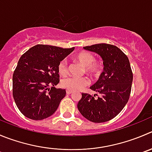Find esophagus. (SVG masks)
<instances>
[{
	"instance_id": "34e87169",
	"label": "esophagus",
	"mask_w": 152,
	"mask_h": 152,
	"mask_svg": "<svg viewBox=\"0 0 152 152\" xmlns=\"http://www.w3.org/2000/svg\"><path fill=\"white\" fill-rule=\"evenodd\" d=\"M72 92H73V91L70 90V89H67V90H66V93H67L68 95H70V94H72Z\"/></svg>"
}]
</instances>
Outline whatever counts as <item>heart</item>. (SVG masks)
I'll return each mask as SVG.
<instances>
[{"mask_svg":"<svg viewBox=\"0 0 152 152\" xmlns=\"http://www.w3.org/2000/svg\"><path fill=\"white\" fill-rule=\"evenodd\" d=\"M74 60L83 66L84 71L86 74L90 75H98L101 72V63L95 60V57L90 52L83 51L79 52L74 57ZM58 72L62 76H65L68 72L67 63L66 60H62L58 65ZM89 83V80L86 77H68L63 79L61 85L63 87L70 90H80Z\"/></svg>","mask_w":152,"mask_h":152,"instance_id":"heart-1","label":"heart"}]
</instances>
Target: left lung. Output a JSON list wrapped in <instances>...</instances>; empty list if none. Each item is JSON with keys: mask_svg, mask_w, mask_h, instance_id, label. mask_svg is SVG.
<instances>
[{"mask_svg": "<svg viewBox=\"0 0 152 152\" xmlns=\"http://www.w3.org/2000/svg\"><path fill=\"white\" fill-rule=\"evenodd\" d=\"M83 49L95 52L102 57L104 71L98 81L90 86L101 96L95 98V95L82 93L77 108L90 122H107L122 111L129 99L133 81L129 60L113 45L102 43L86 46Z\"/></svg>", "mask_w": 152, "mask_h": 152, "instance_id": "8db88e82", "label": "left lung"}]
</instances>
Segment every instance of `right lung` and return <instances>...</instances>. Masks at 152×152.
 Here are the masks:
<instances>
[{"label": "right lung", "mask_w": 152, "mask_h": 152, "mask_svg": "<svg viewBox=\"0 0 152 152\" xmlns=\"http://www.w3.org/2000/svg\"><path fill=\"white\" fill-rule=\"evenodd\" d=\"M74 49L37 45L20 57L12 76V95L23 115L42 120L55 113L66 94L54 87L60 82L57 67Z\"/></svg>", "instance_id": "add662e5"}]
</instances>
